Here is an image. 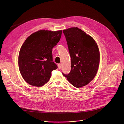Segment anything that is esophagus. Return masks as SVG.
Here are the masks:
<instances>
[{
    "label": "esophagus",
    "instance_id": "1",
    "mask_svg": "<svg viewBox=\"0 0 124 124\" xmlns=\"http://www.w3.org/2000/svg\"><path fill=\"white\" fill-rule=\"evenodd\" d=\"M58 68H59V69H61L62 68V65H61V64H58Z\"/></svg>",
    "mask_w": 124,
    "mask_h": 124
}]
</instances>
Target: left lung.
<instances>
[{
    "instance_id": "8db88e82",
    "label": "left lung",
    "mask_w": 124,
    "mask_h": 124,
    "mask_svg": "<svg viewBox=\"0 0 124 124\" xmlns=\"http://www.w3.org/2000/svg\"><path fill=\"white\" fill-rule=\"evenodd\" d=\"M71 56V70L64 74L76 88L85 86L95 77L98 69L100 54L93 38L78 28L63 30Z\"/></svg>"
}]
</instances>
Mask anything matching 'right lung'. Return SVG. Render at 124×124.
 I'll list each match as a JSON object with an SVG mask.
<instances>
[{
	"instance_id": "1",
	"label": "right lung",
	"mask_w": 124,
	"mask_h": 124,
	"mask_svg": "<svg viewBox=\"0 0 124 124\" xmlns=\"http://www.w3.org/2000/svg\"><path fill=\"white\" fill-rule=\"evenodd\" d=\"M62 31L40 30L28 37L18 55V67L24 80L34 86L47 83L52 71L57 69L52 50L60 40Z\"/></svg>"
}]
</instances>
